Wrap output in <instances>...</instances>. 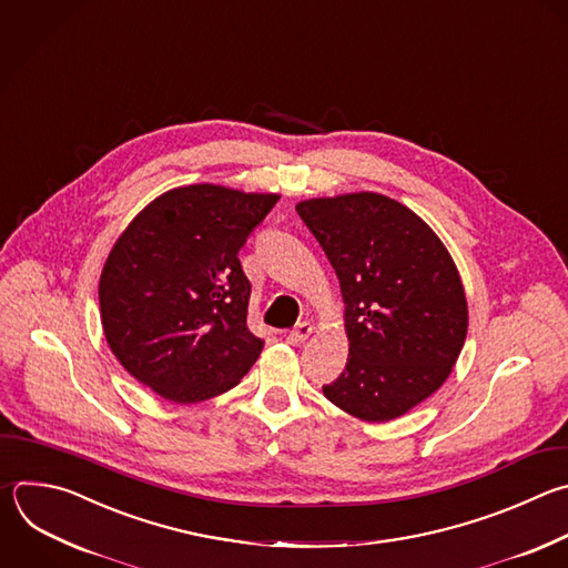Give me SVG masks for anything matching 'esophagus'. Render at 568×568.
<instances>
[{
    "label": "esophagus",
    "instance_id": "obj_1",
    "mask_svg": "<svg viewBox=\"0 0 568 568\" xmlns=\"http://www.w3.org/2000/svg\"><path fill=\"white\" fill-rule=\"evenodd\" d=\"M314 332V327L310 323H298L294 329H290L287 334V343L292 345H298V343H305L310 338V334Z\"/></svg>",
    "mask_w": 568,
    "mask_h": 568
}]
</instances>
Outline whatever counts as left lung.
<instances>
[{
  "label": "left lung",
  "mask_w": 568,
  "mask_h": 568,
  "mask_svg": "<svg viewBox=\"0 0 568 568\" xmlns=\"http://www.w3.org/2000/svg\"><path fill=\"white\" fill-rule=\"evenodd\" d=\"M301 221L334 267L349 354L323 395L363 422L406 415L448 379L466 341L459 272L406 205L372 192L312 199Z\"/></svg>",
  "instance_id": "left-lung-1"
}]
</instances>
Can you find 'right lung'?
Segmentation results:
<instances>
[{
	"label": "right lung",
	"instance_id": "1",
	"mask_svg": "<svg viewBox=\"0 0 568 568\" xmlns=\"http://www.w3.org/2000/svg\"><path fill=\"white\" fill-rule=\"evenodd\" d=\"M221 184L158 196L115 241L100 316L122 367L173 404L234 388L263 349L247 327L252 285L239 252L278 203Z\"/></svg>",
	"mask_w": 568,
	"mask_h": 568
}]
</instances>
